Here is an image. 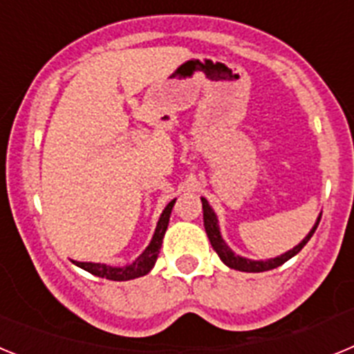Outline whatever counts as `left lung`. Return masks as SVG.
Returning a JSON list of instances; mask_svg holds the SVG:
<instances>
[{
    "instance_id": "8db88e82",
    "label": "left lung",
    "mask_w": 354,
    "mask_h": 354,
    "mask_svg": "<svg viewBox=\"0 0 354 354\" xmlns=\"http://www.w3.org/2000/svg\"><path fill=\"white\" fill-rule=\"evenodd\" d=\"M202 209H204V227H205V232H207V237L209 241H211L212 248H214V252L220 255L221 262H223L225 266H228L230 270H236V271H245V273H262V271H270V270H274V268H278V266H282L283 262H287L289 259H292L296 253L301 252L303 246L310 241V237L314 236L315 228H317L319 221H321V214L317 216V220H315L314 227L310 228V232L306 234L305 237H303L301 241H299L298 245L294 246V248H290L289 252L282 253V255H278V257H273V259H266V261H252V259H246V257H241V255H237L236 252H234L230 246L227 245L223 241V237H221V232H220V223H218V216H216L214 209L209 205L207 200L202 196Z\"/></svg>"
}]
</instances>
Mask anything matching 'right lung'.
Segmentation results:
<instances>
[{
  "mask_svg": "<svg viewBox=\"0 0 354 354\" xmlns=\"http://www.w3.org/2000/svg\"><path fill=\"white\" fill-rule=\"evenodd\" d=\"M174 198L167 207L162 209L161 216H159L158 225H156L154 236L150 239L149 246L140 253L138 257L134 259L131 264L127 266H108V264H101V262H77L72 261L77 268L81 270L88 271V273L95 274L99 278H106V280H113V282H126V280H133V278H140L143 274L149 273L152 268H154L156 261H158L159 250H161L162 245V237H165V232H167L168 228V221H170V214L171 209L175 205Z\"/></svg>",
  "mask_w": 354,
  "mask_h": 354,
  "instance_id": "obj_1",
  "label": "right lung"
}]
</instances>
